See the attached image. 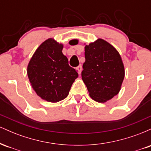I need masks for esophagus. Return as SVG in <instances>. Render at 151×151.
<instances>
[{
	"mask_svg": "<svg viewBox=\"0 0 151 151\" xmlns=\"http://www.w3.org/2000/svg\"><path fill=\"white\" fill-rule=\"evenodd\" d=\"M81 68H82V67H81V65L78 66V67H77V72H78V74H81Z\"/></svg>",
	"mask_w": 151,
	"mask_h": 151,
	"instance_id": "1",
	"label": "esophagus"
}]
</instances>
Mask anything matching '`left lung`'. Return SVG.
<instances>
[{"label": "left lung", "mask_w": 151, "mask_h": 151, "mask_svg": "<svg viewBox=\"0 0 151 151\" xmlns=\"http://www.w3.org/2000/svg\"><path fill=\"white\" fill-rule=\"evenodd\" d=\"M85 62L81 79L94 101L104 103L121 90L125 70L120 54L103 39H98L84 47Z\"/></svg>", "instance_id": "obj_1"}]
</instances>
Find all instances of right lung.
<instances>
[{
	"mask_svg": "<svg viewBox=\"0 0 151 151\" xmlns=\"http://www.w3.org/2000/svg\"><path fill=\"white\" fill-rule=\"evenodd\" d=\"M63 45L46 40L32 55L27 73L34 91L42 99L58 102L68 96L78 73L62 53Z\"/></svg>",
	"mask_w": 151,
	"mask_h": 151,
	"instance_id": "obj_1",
	"label": "right lung"
}]
</instances>
